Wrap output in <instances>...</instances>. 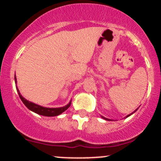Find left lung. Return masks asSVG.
<instances>
[{
    "mask_svg": "<svg viewBox=\"0 0 161 161\" xmlns=\"http://www.w3.org/2000/svg\"><path fill=\"white\" fill-rule=\"evenodd\" d=\"M138 110V108H137V109H136V110H135V111H134V112H132V114H129V115H127L126 116H125V117H128V116H130V115H132V114H134V113H135V112H136V110ZM101 117H102V118H103V119H106V120H111V119H108V118H105V117H104V116H101Z\"/></svg>",
    "mask_w": 161,
    "mask_h": 161,
    "instance_id": "8db88e82",
    "label": "left lung"
}]
</instances>
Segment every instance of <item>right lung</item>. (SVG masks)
Returning a JSON list of instances; mask_svg holds the SVG:
<instances>
[{
  "mask_svg": "<svg viewBox=\"0 0 161 161\" xmlns=\"http://www.w3.org/2000/svg\"><path fill=\"white\" fill-rule=\"evenodd\" d=\"M14 79H15V83L16 84L17 81H16V74L15 76H14ZM16 90H17L18 94H19V96L21 99V101H23V103L25 104V106L28 109L31 110V111L36 113L37 114H39V115L45 116H58L60 114H61L62 113H64L65 110H67L68 108H69L70 105H71V101H69V103L66 106L62 107V108H45V107L40 106V105L35 104V103L31 102V101H29L28 100L24 98L23 96L21 95L20 92L18 89L17 86H16Z\"/></svg>",
  "mask_w": 161,
  "mask_h": 161,
  "instance_id": "obj_1",
  "label": "right lung"
}]
</instances>
